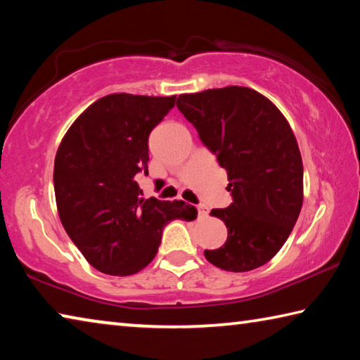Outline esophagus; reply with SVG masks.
<instances>
[{
  "label": "esophagus",
  "mask_w": 360,
  "mask_h": 360,
  "mask_svg": "<svg viewBox=\"0 0 360 360\" xmlns=\"http://www.w3.org/2000/svg\"><path fill=\"white\" fill-rule=\"evenodd\" d=\"M197 210H198L200 217H206V216H208V212H210V208H208V206H205V205H200Z\"/></svg>",
  "instance_id": "1"
}]
</instances>
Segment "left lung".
Masks as SVG:
<instances>
[{"label":"left lung","mask_w":360,"mask_h":360,"mask_svg":"<svg viewBox=\"0 0 360 360\" xmlns=\"http://www.w3.org/2000/svg\"><path fill=\"white\" fill-rule=\"evenodd\" d=\"M179 111L229 178L233 203L212 210L227 241L205 249L225 271H251L270 262L289 238L303 203V163L288 119L255 90L240 85L182 94Z\"/></svg>","instance_id":"8db88e82"}]
</instances>
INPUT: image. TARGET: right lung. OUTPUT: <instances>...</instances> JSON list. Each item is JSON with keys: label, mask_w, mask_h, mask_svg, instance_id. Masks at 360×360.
<instances>
[{"label": "right lung", "mask_w": 360, "mask_h": 360, "mask_svg": "<svg viewBox=\"0 0 360 360\" xmlns=\"http://www.w3.org/2000/svg\"><path fill=\"white\" fill-rule=\"evenodd\" d=\"M173 96L111 94L90 105L66 131L53 165L60 221L92 266L112 276L141 271L155 257L173 219L193 221L195 206L143 198L149 133L174 106Z\"/></svg>", "instance_id": "obj_1"}]
</instances>
